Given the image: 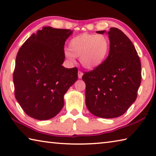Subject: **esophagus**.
Masks as SVG:
<instances>
[{
  "instance_id": "34e87169",
  "label": "esophagus",
  "mask_w": 156,
  "mask_h": 156,
  "mask_svg": "<svg viewBox=\"0 0 156 156\" xmlns=\"http://www.w3.org/2000/svg\"><path fill=\"white\" fill-rule=\"evenodd\" d=\"M78 78H82V76H83V73L81 72V71H78Z\"/></svg>"
}]
</instances>
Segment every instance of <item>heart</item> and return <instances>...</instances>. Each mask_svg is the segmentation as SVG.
<instances>
[{
	"label": "heart",
	"mask_w": 156,
	"mask_h": 156,
	"mask_svg": "<svg viewBox=\"0 0 156 156\" xmlns=\"http://www.w3.org/2000/svg\"><path fill=\"white\" fill-rule=\"evenodd\" d=\"M110 41L102 34H83L73 38L65 51V56L73 62L74 57L80 58L82 66L94 69L104 62L109 54Z\"/></svg>",
	"instance_id": "b5f03b06"
}]
</instances>
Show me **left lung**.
<instances>
[{
    "mask_svg": "<svg viewBox=\"0 0 156 156\" xmlns=\"http://www.w3.org/2000/svg\"><path fill=\"white\" fill-rule=\"evenodd\" d=\"M104 34L105 31H98ZM109 56L94 70L84 72L85 102L92 114L103 118L123 115L135 102L141 83V63L135 47L119 29L107 32Z\"/></svg>",
    "mask_w": 156,
    "mask_h": 156,
    "instance_id": "1",
    "label": "left lung"
}]
</instances>
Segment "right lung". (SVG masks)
<instances>
[{
  "instance_id": "right-lung-1",
  "label": "right lung",
  "mask_w": 156,
  "mask_h": 156,
  "mask_svg": "<svg viewBox=\"0 0 156 156\" xmlns=\"http://www.w3.org/2000/svg\"><path fill=\"white\" fill-rule=\"evenodd\" d=\"M73 31L44 27L18 51L13 74L16 99L30 117L49 120L64 106V95L78 79V69L63 67L64 46Z\"/></svg>"
}]
</instances>
